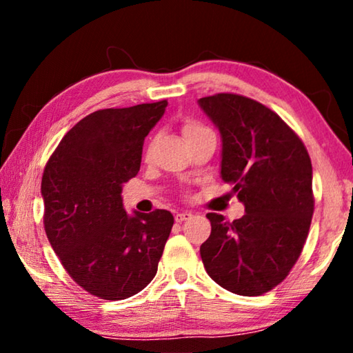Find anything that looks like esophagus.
<instances>
[{
	"instance_id": "esophagus-1",
	"label": "esophagus",
	"mask_w": 353,
	"mask_h": 353,
	"mask_svg": "<svg viewBox=\"0 0 353 353\" xmlns=\"http://www.w3.org/2000/svg\"><path fill=\"white\" fill-rule=\"evenodd\" d=\"M191 216H193V213L191 212H179V213H176L174 219H176V223H182V221H187Z\"/></svg>"
}]
</instances>
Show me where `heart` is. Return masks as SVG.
<instances>
[{
	"mask_svg": "<svg viewBox=\"0 0 353 353\" xmlns=\"http://www.w3.org/2000/svg\"><path fill=\"white\" fill-rule=\"evenodd\" d=\"M204 130H208V129L202 126V124L194 123V121H188V123L183 126V135H185V139H187V137H190V135L204 132Z\"/></svg>",
	"mask_w": 353,
	"mask_h": 353,
	"instance_id": "1",
	"label": "heart"
}]
</instances>
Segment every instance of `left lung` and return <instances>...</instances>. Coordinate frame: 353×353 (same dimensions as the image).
I'll return each mask as SVG.
<instances>
[{
	"mask_svg": "<svg viewBox=\"0 0 353 353\" xmlns=\"http://www.w3.org/2000/svg\"><path fill=\"white\" fill-rule=\"evenodd\" d=\"M198 104L221 134V179L246 212L232 223L207 213L212 234L201 259L224 290L260 296L288 276L307 240L312 160L283 119L254 99L219 93Z\"/></svg>",
	"mask_w": 353,
	"mask_h": 353,
	"instance_id": "8db88e82",
	"label": "left lung"
}]
</instances>
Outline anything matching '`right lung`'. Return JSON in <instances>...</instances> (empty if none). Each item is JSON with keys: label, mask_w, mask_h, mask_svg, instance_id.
<instances>
[{"label": "right lung", "mask_w": 353, "mask_h": 353, "mask_svg": "<svg viewBox=\"0 0 353 353\" xmlns=\"http://www.w3.org/2000/svg\"><path fill=\"white\" fill-rule=\"evenodd\" d=\"M166 105L90 113L61 140L41 177L48 240L71 279L105 301L128 299L151 282L174 224L168 210L129 214L121 196Z\"/></svg>", "instance_id": "right-lung-1"}]
</instances>
